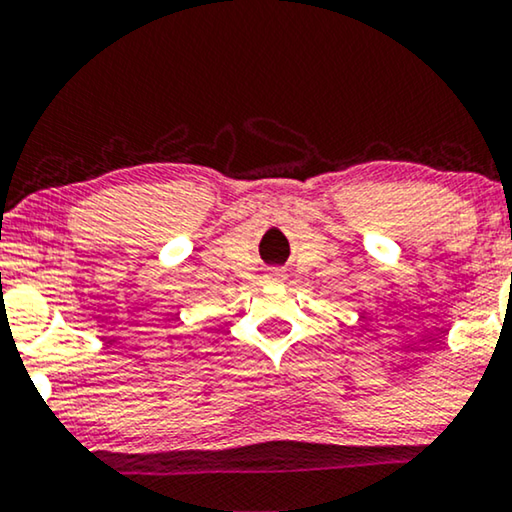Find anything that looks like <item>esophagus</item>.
<instances>
[{
  "label": "esophagus",
  "instance_id": "obj_1",
  "mask_svg": "<svg viewBox=\"0 0 512 512\" xmlns=\"http://www.w3.org/2000/svg\"><path fill=\"white\" fill-rule=\"evenodd\" d=\"M272 277H275V279H284L286 275H284V272H272Z\"/></svg>",
  "mask_w": 512,
  "mask_h": 512
}]
</instances>
